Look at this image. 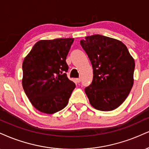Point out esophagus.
<instances>
[{
	"label": "esophagus",
	"mask_w": 149,
	"mask_h": 149,
	"mask_svg": "<svg viewBox=\"0 0 149 149\" xmlns=\"http://www.w3.org/2000/svg\"><path fill=\"white\" fill-rule=\"evenodd\" d=\"M76 81L78 82H81V78H76Z\"/></svg>",
	"instance_id": "esophagus-1"
}]
</instances>
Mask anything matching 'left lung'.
Returning <instances> with one entry per match:
<instances>
[{
    "mask_svg": "<svg viewBox=\"0 0 149 149\" xmlns=\"http://www.w3.org/2000/svg\"><path fill=\"white\" fill-rule=\"evenodd\" d=\"M80 44L92 64L93 80L85 92L95 109L111 111L128 96L134 82L135 60L121 41L101 35L85 37Z\"/></svg>",
    "mask_w": 149,
    "mask_h": 149,
    "instance_id": "left-lung-1",
    "label": "left lung"
}]
</instances>
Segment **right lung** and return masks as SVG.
<instances>
[{"instance_id":"obj_1","label":"right lung","mask_w":149,"mask_h":149,"mask_svg":"<svg viewBox=\"0 0 149 149\" xmlns=\"http://www.w3.org/2000/svg\"><path fill=\"white\" fill-rule=\"evenodd\" d=\"M74 39L40 40L23 62L22 85L39 112L54 114L64 108L76 85L67 78L66 59Z\"/></svg>"}]
</instances>
